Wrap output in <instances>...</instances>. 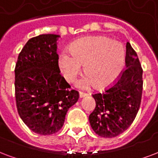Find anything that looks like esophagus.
<instances>
[{"instance_id":"34e87169","label":"esophagus","mask_w":158,"mask_h":158,"mask_svg":"<svg viewBox=\"0 0 158 158\" xmlns=\"http://www.w3.org/2000/svg\"><path fill=\"white\" fill-rule=\"evenodd\" d=\"M87 96V94L86 93H84V92H79V97H80V98H82V97H85Z\"/></svg>"}]
</instances>
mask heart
<instances>
[{"label": "heart", "mask_w": 158, "mask_h": 158, "mask_svg": "<svg viewBox=\"0 0 158 158\" xmlns=\"http://www.w3.org/2000/svg\"><path fill=\"white\" fill-rule=\"evenodd\" d=\"M69 52H63L58 60L59 68L68 82L75 80L84 65L86 76L81 83L95 85L97 89L106 88L119 78L126 65L124 46L106 36L79 39L70 46Z\"/></svg>", "instance_id": "b5f03b06"}]
</instances>
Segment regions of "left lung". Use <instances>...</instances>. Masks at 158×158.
<instances>
[{
    "mask_svg": "<svg viewBox=\"0 0 158 158\" xmlns=\"http://www.w3.org/2000/svg\"><path fill=\"white\" fill-rule=\"evenodd\" d=\"M126 66L117 81L104 93L92 95L96 102L89 116L92 130L102 137H115L131 126L139 110L142 93V69L136 52L127 43Z\"/></svg>",
    "mask_w": 158,
    "mask_h": 158,
    "instance_id": "8db88e82",
    "label": "left lung"
}]
</instances>
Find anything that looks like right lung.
<instances>
[{
    "label": "right lung",
    "mask_w": 158,
    "mask_h": 158,
    "mask_svg": "<svg viewBox=\"0 0 158 158\" xmlns=\"http://www.w3.org/2000/svg\"><path fill=\"white\" fill-rule=\"evenodd\" d=\"M59 35L42 34L30 39L15 68L16 107L23 123L35 133L52 135L62 127L68 109L79 93L60 74Z\"/></svg>",
    "instance_id": "add662e5"
}]
</instances>
